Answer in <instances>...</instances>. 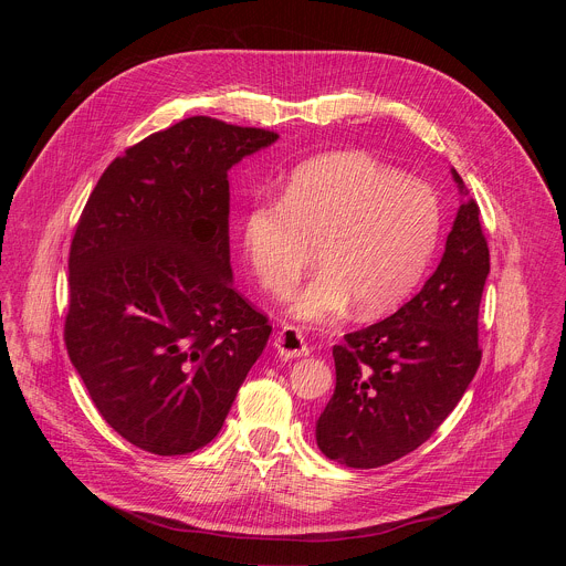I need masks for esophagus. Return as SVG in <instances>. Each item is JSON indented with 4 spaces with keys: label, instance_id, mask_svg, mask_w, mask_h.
<instances>
[{
    "label": "esophagus",
    "instance_id": "obj_1",
    "mask_svg": "<svg viewBox=\"0 0 566 566\" xmlns=\"http://www.w3.org/2000/svg\"><path fill=\"white\" fill-rule=\"evenodd\" d=\"M275 349L282 358H302V356H308V347L300 334L297 327L293 325H286L282 327V332H277L275 336Z\"/></svg>",
    "mask_w": 566,
    "mask_h": 566
}]
</instances>
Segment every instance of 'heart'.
I'll return each mask as SVG.
<instances>
[{
  "mask_svg": "<svg viewBox=\"0 0 566 566\" xmlns=\"http://www.w3.org/2000/svg\"><path fill=\"white\" fill-rule=\"evenodd\" d=\"M241 249L258 282L284 295L317 247L319 271L289 306L295 319L334 325L356 304L376 317L423 280L441 232L434 190L360 151L300 166L277 199H253L239 219Z\"/></svg>",
  "mask_w": 566,
  "mask_h": 566,
  "instance_id": "b5f03b06",
  "label": "heart"
}]
</instances>
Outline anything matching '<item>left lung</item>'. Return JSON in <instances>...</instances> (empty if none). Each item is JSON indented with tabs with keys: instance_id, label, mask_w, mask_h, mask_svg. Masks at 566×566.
<instances>
[{
	"instance_id": "left-lung-1",
	"label": "left lung",
	"mask_w": 566,
	"mask_h": 566,
	"mask_svg": "<svg viewBox=\"0 0 566 566\" xmlns=\"http://www.w3.org/2000/svg\"><path fill=\"white\" fill-rule=\"evenodd\" d=\"M452 179L468 195L457 170ZM489 273L479 206L465 199L423 289L334 347L336 389L315 423L322 454L349 468H378L437 432L481 363L476 319Z\"/></svg>"
}]
</instances>
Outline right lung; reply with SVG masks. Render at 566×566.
<instances>
[{"mask_svg": "<svg viewBox=\"0 0 566 566\" xmlns=\"http://www.w3.org/2000/svg\"><path fill=\"white\" fill-rule=\"evenodd\" d=\"M280 136L186 118L116 156L69 253L64 343L132 446L188 454L221 430L271 325L232 286L228 170Z\"/></svg>", "mask_w": 566, "mask_h": 566, "instance_id": "add662e5", "label": "right lung"}]
</instances>
